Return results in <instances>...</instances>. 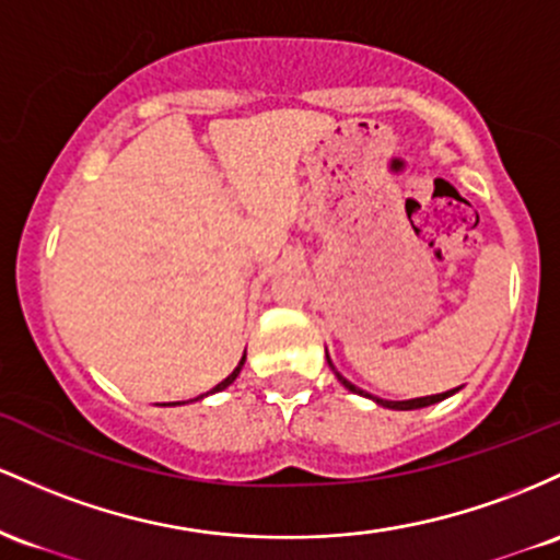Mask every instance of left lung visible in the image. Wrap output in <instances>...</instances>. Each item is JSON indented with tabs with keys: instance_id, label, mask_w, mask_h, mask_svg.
I'll return each instance as SVG.
<instances>
[{
	"instance_id": "1",
	"label": "left lung",
	"mask_w": 560,
	"mask_h": 560,
	"mask_svg": "<svg viewBox=\"0 0 560 560\" xmlns=\"http://www.w3.org/2000/svg\"><path fill=\"white\" fill-rule=\"evenodd\" d=\"M325 357H328V364H330V370L332 373H336V378L343 383V386L349 388L351 394H360V397H368V399H373L375 405H381V407H386V410H420V407H431V405H436V401H442V399H447V397H452V394L455 392H460V388H450V392H442V394H431V397H416V399H401V401H392V399H381V397H373V394H368V392H362V388H357L354 383L351 381H347L343 378L341 373H338L336 370V364H332V360H330V354L328 351H325Z\"/></svg>"
}]
</instances>
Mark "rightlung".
Segmentation results:
<instances>
[{"label": "right lung", "mask_w": 560, "mask_h": 560, "mask_svg": "<svg viewBox=\"0 0 560 560\" xmlns=\"http://www.w3.org/2000/svg\"><path fill=\"white\" fill-rule=\"evenodd\" d=\"M243 364H246V351H243V357H241V362H237V368L235 370H232V373L228 375V378H224L222 383H217V386H213L211 388V392H206V394H200V397H196V401L198 399H206V397H209V394H217V392H224V388H228L230 386V383L232 381H235L237 378V375H241V370H243ZM168 405H185V401H163V407H168Z\"/></svg>", "instance_id": "obj_1"}]
</instances>
